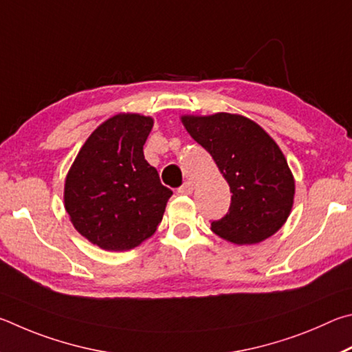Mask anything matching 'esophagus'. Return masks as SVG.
I'll return each instance as SVG.
<instances>
[{
  "label": "esophagus",
  "instance_id": "obj_1",
  "mask_svg": "<svg viewBox=\"0 0 352 352\" xmlns=\"http://www.w3.org/2000/svg\"><path fill=\"white\" fill-rule=\"evenodd\" d=\"M193 190H195L193 182L192 181H186L179 188H177V193H181V195H192Z\"/></svg>",
  "mask_w": 352,
  "mask_h": 352
}]
</instances>
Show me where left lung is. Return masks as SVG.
<instances>
[{"label":"left lung","mask_w":352,"mask_h":352,"mask_svg":"<svg viewBox=\"0 0 352 352\" xmlns=\"http://www.w3.org/2000/svg\"><path fill=\"white\" fill-rule=\"evenodd\" d=\"M190 135L212 154L230 187L229 212L212 221L218 236L256 244L281 229L294 204L295 184L274 139L243 116H184Z\"/></svg>","instance_id":"obj_1"}]
</instances>
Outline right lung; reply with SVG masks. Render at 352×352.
Here are the masks:
<instances>
[{"instance_id":"obj_1","label":"right lung","mask_w":352,"mask_h":352,"mask_svg":"<svg viewBox=\"0 0 352 352\" xmlns=\"http://www.w3.org/2000/svg\"><path fill=\"white\" fill-rule=\"evenodd\" d=\"M153 119L119 114L78 151L65 184V207L80 235L104 250H129L156 232L173 192L145 160Z\"/></svg>"}]
</instances>
